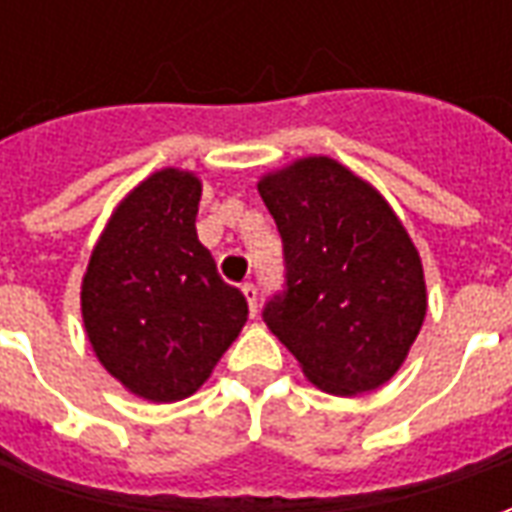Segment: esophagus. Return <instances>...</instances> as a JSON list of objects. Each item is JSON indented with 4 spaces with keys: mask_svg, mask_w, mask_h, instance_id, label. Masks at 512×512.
Wrapping results in <instances>:
<instances>
[{
    "mask_svg": "<svg viewBox=\"0 0 512 512\" xmlns=\"http://www.w3.org/2000/svg\"><path fill=\"white\" fill-rule=\"evenodd\" d=\"M241 290H244V299H246V304H249V312L255 315L257 312V288L252 285V282H246V285H241Z\"/></svg>",
    "mask_w": 512,
    "mask_h": 512,
    "instance_id": "34e87169",
    "label": "esophagus"
}]
</instances>
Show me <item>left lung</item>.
Segmentation results:
<instances>
[{
	"label": "left lung",
	"mask_w": 512,
	"mask_h": 512,
	"mask_svg": "<svg viewBox=\"0 0 512 512\" xmlns=\"http://www.w3.org/2000/svg\"><path fill=\"white\" fill-rule=\"evenodd\" d=\"M257 191L285 252L263 321L329 395L378 389L406 362L425 312L417 246L389 202L329 156L268 172Z\"/></svg>",
	"instance_id": "obj_1"
}]
</instances>
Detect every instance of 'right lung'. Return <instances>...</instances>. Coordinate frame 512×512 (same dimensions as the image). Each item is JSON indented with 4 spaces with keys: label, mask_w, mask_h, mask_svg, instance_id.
<instances>
[{
    "label": "right lung",
    "mask_w": 512,
    "mask_h": 512,
    "mask_svg": "<svg viewBox=\"0 0 512 512\" xmlns=\"http://www.w3.org/2000/svg\"><path fill=\"white\" fill-rule=\"evenodd\" d=\"M200 194L194 172H153L115 208L82 279L98 362L153 403L194 395L249 315L197 238Z\"/></svg>",
    "instance_id": "obj_1"
}]
</instances>
